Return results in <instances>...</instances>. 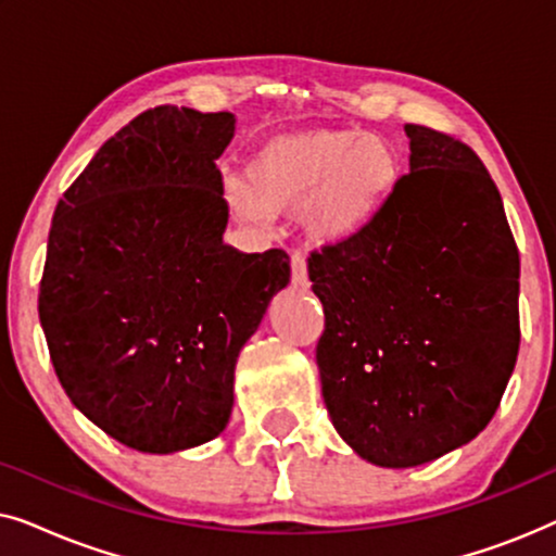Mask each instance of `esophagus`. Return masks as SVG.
Listing matches in <instances>:
<instances>
[{
    "label": "esophagus",
    "instance_id": "34e87169",
    "mask_svg": "<svg viewBox=\"0 0 556 556\" xmlns=\"http://www.w3.org/2000/svg\"><path fill=\"white\" fill-rule=\"evenodd\" d=\"M291 280L293 286H308V268H306V257L301 253L291 255Z\"/></svg>",
    "mask_w": 556,
    "mask_h": 556
}]
</instances>
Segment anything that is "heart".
Returning <instances> with one entry per match:
<instances>
[{
    "label": "heart",
    "mask_w": 556,
    "mask_h": 556,
    "mask_svg": "<svg viewBox=\"0 0 556 556\" xmlns=\"http://www.w3.org/2000/svg\"><path fill=\"white\" fill-rule=\"evenodd\" d=\"M400 179L402 156L384 136L308 128L265 141L250 156L245 179H227L225 200L253 225L278 212H299L311 240L341 245L369 230Z\"/></svg>",
    "instance_id": "b5f03b06"
}]
</instances>
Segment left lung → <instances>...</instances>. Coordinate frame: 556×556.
<instances>
[{"mask_svg": "<svg viewBox=\"0 0 556 556\" xmlns=\"http://www.w3.org/2000/svg\"><path fill=\"white\" fill-rule=\"evenodd\" d=\"M409 172L359 238L308 257L333 428L364 460L413 468L496 415L519 354V250L473 149L407 124Z\"/></svg>", "mask_w": 556, "mask_h": 556, "instance_id": "8db88e82", "label": "left lung"}]
</instances>
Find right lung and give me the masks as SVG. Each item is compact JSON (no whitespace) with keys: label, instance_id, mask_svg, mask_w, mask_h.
Listing matches in <instances>:
<instances>
[{"label":"right lung","instance_id":"add662e5","mask_svg":"<svg viewBox=\"0 0 556 556\" xmlns=\"http://www.w3.org/2000/svg\"><path fill=\"white\" fill-rule=\"evenodd\" d=\"M232 136L227 111H143L52 217L37 299L52 367L73 405L134 451H187L225 430L240 349L291 280L283 250L223 242L215 162Z\"/></svg>","mask_w":556,"mask_h":556}]
</instances>
